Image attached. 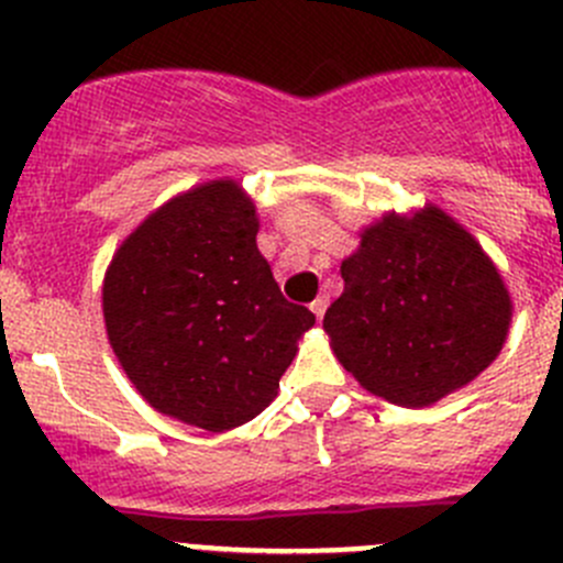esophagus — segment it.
<instances>
[{"mask_svg":"<svg viewBox=\"0 0 563 563\" xmlns=\"http://www.w3.org/2000/svg\"><path fill=\"white\" fill-rule=\"evenodd\" d=\"M327 302H330V299H327V297H316L313 302H310V310H313V316H316V319H321V316H324V310H327Z\"/></svg>","mask_w":563,"mask_h":563,"instance_id":"obj_1","label":"esophagus"}]
</instances>
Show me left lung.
I'll return each mask as SVG.
<instances>
[{
  "label": "left lung",
  "instance_id": "obj_1",
  "mask_svg": "<svg viewBox=\"0 0 563 563\" xmlns=\"http://www.w3.org/2000/svg\"><path fill=\"white\" fill-rule=\"evenodd\" d=\"M324 332L343 368L398 407H429L476 379L504 349L509 288L482 244L427 203L387 211L341 264Z\"/></svg>",
  "mask_w": 563,
  "mask_h": 563
}]
</instances>
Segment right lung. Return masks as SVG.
<instances>
[{
  "mask_svg": "<svg viewBox=\"0 0 563 563\" xmlns=\"http://www.w3.org/2000/svg\"><path fill=\"white\" fill-rule=\"evenodd\" d=\"M258 211L233 178L151 211L114 250L101 288L109 346L156 412L228 432L264 412L316 324L261 255Z\"/></svg>",
  "mask_w": 563,
  "mask_h": 563,
  "instance_id": "1",
  "label": "right lung"
}]
</instances>
